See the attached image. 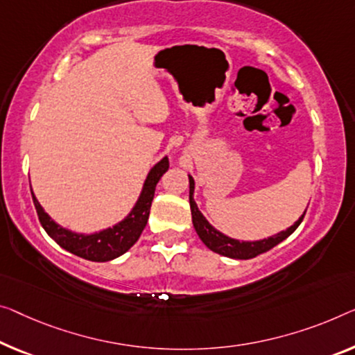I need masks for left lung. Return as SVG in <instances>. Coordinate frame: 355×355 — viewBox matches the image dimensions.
<instances>
[{
  "instance_id": "8db88e82",
  "label": "left lung",
  "mask_w": 355,
  "mask_h": 355,
  "mask_svg": "<svg viewBox=\"0 0 355 355\" xmlns=\"http://www.w3.org/2000/svg\"><path fill=\"white\" fill-rule=\"evenodd\" d=\"M189 178V207H191V216H193V226L196 232H198L199 239L204 242L205 247H209L211 252L218 253V255L232 258V260H250V258H255L260 253H264L271 250L272 247H276L280 242L287 239V237L292 234V232L298 228L301 221H303V215L300 216L298 220L295 221L292 226H288L287 230L277 232V234L264 237V239L258 241H239L234 239V237H230L223 234V232L218 231L215 226L209 223V220L202 215V211L199 210L198 204L194 200V178L188 175Z\"/></svg>"
}]
</instances>
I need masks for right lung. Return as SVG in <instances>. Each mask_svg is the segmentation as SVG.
Wrapping results in <instances>:
<instances>
[{
	"instance_id": "add662e5",
	"label": "right lung",
	"mask_w": 355,
	"mask_h": 355,
	"mask_svg": "<svg viewBox=\"0 0 355 355\" xmlns=\"http://www.w3.org/2000/svg\"><path fill=\"white\" fill-rule=\"evenodd\" d=\"M167 171L168 157L164 156L162 159L157 161L150 168L139 198H137L135 204L132 205L129 214L113 226L91 232V234L63 228L54 218H51L49 214H46V210L42 209V205L38 202L33 191H31V196H33V202L36 211H38L42 228L57 244L65 248L67 252L73 253V255L84 258V260L103 263L124 255L139 241L141 231L146 226L148 216H150L156 184Z\"/></svg>"
}]
</instances>
